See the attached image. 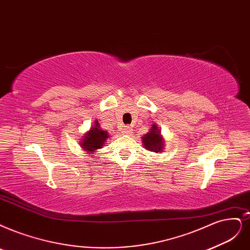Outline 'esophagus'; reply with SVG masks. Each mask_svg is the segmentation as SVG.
<instances>
[{
	"label": "esophagus",
	"mask_w": 250,
	"mask_h": 250,
	"mask_svg": "<svg viewBox=\"0 0 250 250\" xmlns=\"http://www.w3.org/2000/svg\"><path fill=\"white\" fill-rule=\"evenodd\" d=\"M132 131H133V130H132V127H131L130 125H125V126H124V128H123L122 133H123V134H125V135H130V134H132V133H133Z\"/></svg>",
	"instance_id": "34e87169"
}]
</instances>
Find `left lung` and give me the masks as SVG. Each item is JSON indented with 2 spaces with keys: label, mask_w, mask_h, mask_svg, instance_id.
Returning a JSON list of instances; mask_svg holds the SVG:
<instances>
[{
  "label": "left lung",
  "mask_w": 250,
  "mask_h": 250,
  "mask_svg": "<svg viewBox=\"0 0 250 250\" xmlns=\"http://www.w3.org/2000/svg\"><path fill=\"white\" fill-rule=\"evenodd\" d=\"M160 131H158L156 125H153L149 133H147L143 138V144L146 149H148L153 152H161L163 151V139L160 135Z\"/></svg>",
  "instance_id": "1"
}]
</instances>
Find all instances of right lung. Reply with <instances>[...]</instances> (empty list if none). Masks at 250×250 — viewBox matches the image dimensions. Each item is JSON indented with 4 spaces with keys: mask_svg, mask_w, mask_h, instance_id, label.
<instances>
[{
    "mask_svg": "<svg viewBox=\"0 0 250 250\" xmlns=\"http://www.w3.org/2000/svg\"><path fill=\"white\" fill-rule=\"evenodd\" d=\"M108 138V133L101 130L99 123L96 122L95 125L90 128V131L84 136L82 140L81 147L87 151H95L96 149L102 148L104 146V142Z\"/></svg>",
    "mask_w": 250,
    "mask_h": 250,
    "instance_id": "1",
    "label": "right lung"
}]
</instances>
